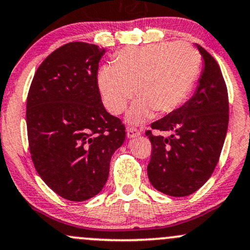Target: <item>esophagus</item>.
Wrapping results in <instances>:
<instances>
[{
    "label": "esophagus",
    "instance_id": "obj_1",
    "mask_svg": "<svg viewBox=\"0 0 250 250\" xmlns=\"http://www.w3.org/2000/svg\"><path fill=\"white\" fill-rule=\"evenodd\" d=\"M140 134H141V133H140V130L136 129V128H134V127H128L127 128V136L129 139L138 138Z\"/></svg>",
    "mask_w": 250,
    "mask_h": 250
}]
</instances>
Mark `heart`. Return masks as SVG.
Listing matches in <instances>:
<instances>
[{"instance_id":"1","label":"heart","mask_w":250,"mask_h":250,"mask_svg":"<svg viewBox=\"0 0 250 250\" xmlns=\"http://www.w3.org/2000/svg\"><path fill=\"white\" fill-rule=\"evenodd\" d=\"M112 62L98 73L104 106L119 115L135 94L138 98L127 119L141 123L154 111L163 115L175 110L188 98L198 77L201 59L188 43L160 42L123 49Z\"/></svg>"}]
</instances>
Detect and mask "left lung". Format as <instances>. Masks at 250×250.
<instances>
[{
    "label": "left lung",
    "mask_w": 250,
    "mask_h": 250,
    "mask_svg": "<svg viewBox=\"0 0 250 250\" xmlns=\"http://www.w3.org/2000/svg\"><path fill=\"white\" fill-rule=\"evenodd\" d=\"M197 47L204 68L194 95L150 125L168 136L146 131L152 144L147 166L149 182L173 197L188 196L208 182L218 163L229 122L228 90L221 68L202 46Z\"/></svg>",
    "instance_id": "obj_1"
}]
</instances>
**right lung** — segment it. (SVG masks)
I'll list each match as a JSON object with an SVG mask.
<instances>
[{"instance_id": "add662e5", "label": "right lung", "mask_w": 250, "mask_h": 250, "mask_svg": "<svg viewBox=\"0 0 250 250\" xmlns=\"http://www.w3.org/2000/svg\"><path fill=\"white\" fill-rule=\"evenodd\" d=\"M105 49L68 42L41 62L27 96L29 152L41 179L57 194L82 202L100 193L125 128L104 108L97 83Z\"/></svg>"}]
</instances>
